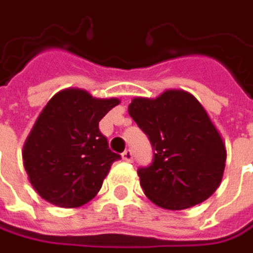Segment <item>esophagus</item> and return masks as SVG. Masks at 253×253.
Instances as JSON below:
<instances>
[{"instance_id":"34e87169","label":"esophagus","mask_w":253,"mask_h":253,"mask_svg":"<svg viewBox=\"0 0 253 253\" xmlns=\"http://www.w3.org/2000/svg\"><path fill=\"white\" fill-rule=\"evenodd\" d=\"M122 159L127 161V163H131L133 161V151L131 150H126L123 154H122Z\"/></svg>"}]
</instances>
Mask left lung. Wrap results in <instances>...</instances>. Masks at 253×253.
Returning <instances> with one entry per match:
<instances>
[{
    "label": "left lung",
    "mask_w": 253,
    "mask_h": 253,
    "mask_svg": "<svg viewBox=\"0 0 253 253\" xmlns=\"http://www.w3.org/2000/svg\"><path fill=\"white\" fill-rule=\"evenodd\" d=\"M128 115L147 134L153 163L138 169L147 198L164 210H185L219 187L226 161L224 140L203 105L185 90L156 99L134 97Z\"/></svg>",
    "instance_id": "obj_1"
}]
</instances>
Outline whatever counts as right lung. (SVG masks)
<instances>
[{"label":"right lung","mask_w":253,"mask_h":253,"mask_svg":"<svg viewBox=\"0 0 253 253\" xmlns=\"http://www.w3.org/2000/svg\"><path fill=\"white\" fill-rule=\"evenodd\" d=\"M119 99H96L83 89L55 94L32 127L22 150L29 182L56 207L76 208L102 188L116 160L99 122Z\"/></svg>","instance_id":"obj_1"}]
</instances>
